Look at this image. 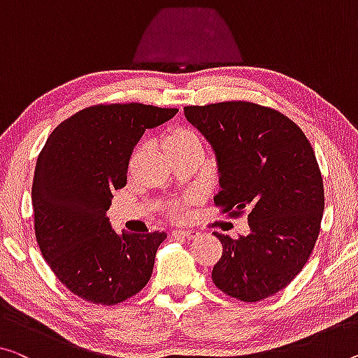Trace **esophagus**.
<instances>
[{
  "instance_id": "1",
  "label": "esophagus",
  "mask_w": 358,
  "mask_h": 358,
  "mask_svg": "<svg viewBox=\"0 0 358 358\" xmlns=\"http://www.w3.org/2000/svg\"><path fill=\"white\" fill-rule=\"evenodd\" d=\"M173 235L176 236H182V238H195V236L198 235V232H195V230H185V229H178V230H173Z\"/></svg>"
}]
</instances>
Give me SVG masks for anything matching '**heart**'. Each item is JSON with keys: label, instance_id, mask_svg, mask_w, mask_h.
<instances>
[{"label": "heart", "instance_id": "heart-1", "mask_svg": "<svg viewBox=\"0 0 358 358\" xmlns=\"http://www.w3.org/2000/svg\"><path fill=\"white\" fill-rule=\"evenodd\" d=\"M185 142H200V137L195 133L194 129L189 128H178L174 129L171 134L166 137V144H185ZM169 214L174 219H182L184 217V203L182 201H176L169 206Z\"/></svg>", "mask_w": 358, "mask_h": 358}]
</instances>
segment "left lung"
Instances as JSON below:
<instances>
[{
	"mask_svg": "<svg viewBox=\"0 0 358 358\" xmlns=\"http://www.w3.org/2000/svg\"><path fill=\"white\" fill-rule=\"evenodd\" d=\"M184 115L216 152L221 190L214 205L248 216L251 232H214L222 256L213 282L230 298L257 302L293 282L320 234L323 179L302 129L287 115L248 101L187 106Z\"/></svg>",
	"mask_w": 358,
	"mask_h": 358,
	"instance_id": "8db88e82",
	"label": "left lung"
}]
</instances>
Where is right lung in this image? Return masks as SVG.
Wrapping results in <instances>:
<instances>
[{"label": "right lung", "mask_w": 358, "mask_h": 358, "mask_svg": "<svg viewBox=\"0 0 358 358\" xmlns=\"http://www.w3.org/2000/svg\"><path fill=\"white\" fill-rule=\"evenodd\" d=\"M176 113L139 102L97 103L64 120L41 148L31 185L35 236L59 282L78 298L115 306L150 280L166 234H117L106 213L112 192L126 185L142 134Z\"/></svg>", "instance_id": "obj_1"}]
</instances>
